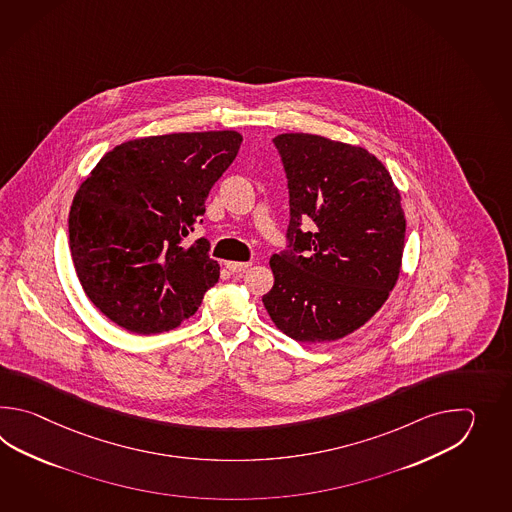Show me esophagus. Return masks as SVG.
<instances>
[{
  "instance_id": "34e87169",
  "label": "esophagus",
  "mask_w": 512,
  "mask_h": 512,
  "mask_svg": "<svg viewBox=\"0 0 512 512\" xmlns=\"http://www.w3.org/2000/svg\"><path fill=\"white\" fill-rule=\"evenodd\" d=\"M225 267H227L230 272H241L251 267V261H227Z\"/></svg>"
}]
</instances>
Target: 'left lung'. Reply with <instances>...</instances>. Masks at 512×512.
Wrapping results in <instances>:
<instances>
[{
  "mask_svg": "<svg viewBox=\"0 0 512 512\" xmlns=\"http://www.w3.org/2000/svg\"><path fill=\"white\" fill-rule=\"evenodd\" d=\"M272 142L289 186V249L269 261L274 285L261 300L287 337L333 342L364 326L399 280L401 194L384 164L360 146L311 133H282Z\"/></svg>",
  "mask_w": 512,
  "mask_h": 512,
  "instance_id": "1",
  "label": "left lung"
}]
</instances>
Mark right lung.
Wrapping results in <instances>:
<instances>
[{"label":"right lung","instance_id":"add662e5","mask_svg":"<svg viewBox=\"0 0 512 512\" xmlns=\"http://www.w3.org/2000/svg\"><path fill=\"white\" fill-rule=\"evenodd\" d=\"M241 141L225 130L122 142L84 179L69 212L71 258L87 298L111 322L155 335L196 313L219 265L205 238L183 240Z\"/></svg>","mask_w":512,"mask_h":512}]
</instances>
